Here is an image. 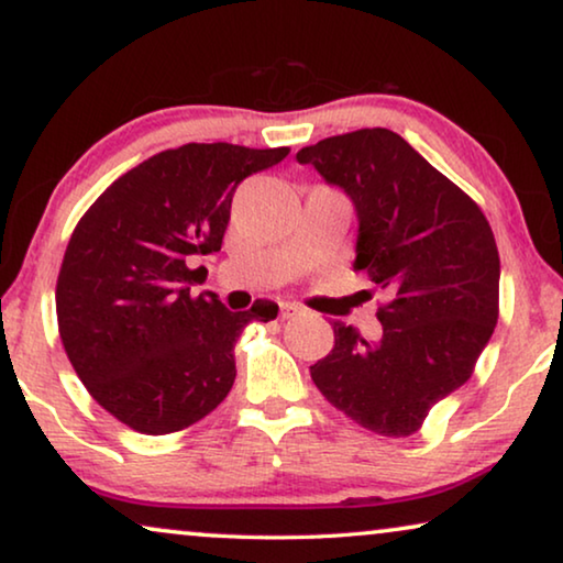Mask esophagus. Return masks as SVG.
<instances>
[{
  "instance_id": "1",
  "label": "esophagus",
  "mask_w": 563,
  "mask_h": 563,
  "mask_svg": "<svg viewBox=\"0 0 563 563\" xmlns=\"http://www.w3.org/2000/svg\"><path fill=\"white\" fill-rule=\"evenodd\" d=\"M300 313H303V308H300L298 303H288V300H283V303H280V316L283 318H296Z\"/></svg>"
}]
</instances>
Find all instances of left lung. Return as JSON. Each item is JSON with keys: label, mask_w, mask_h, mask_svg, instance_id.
Returning <instances> with one entry per match:
<instances>
[{"label": "left lung", "mask_w": 563, "mask_h": 563, "mask_svg": "<svg viewBox=\"0 0 563 563\" xmlns=\"http://www.w3.org/2000/svg\"><path fill=\"white\" fill-rule=\"evenodd\" d=\"M354 205V271L389 303L382 339L333 323V349L310 379L366 430L407 438L463 387L498 323L500 257L481 207L399 133L362 129L300 148Z\"/></svg>", "instance_id": "obj_1"}]
</instances>
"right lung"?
Instances as JSON below:
<instances>
[{
  "label": "right lung",
  "mask_w": 563,
  "mask_h": 563,
  "mask_svg": "<svg viewBox=\"0 0 563 563\" xmlns=\"http://www.w3.org/2000/svg\"><path fill=\"white\" fill-rule=\"evenodd\" d=\"M288 148L217 141L146 158L82 214L57 278V325L75 374L131 430L169 434L228 397L234 343L275 303L232 313L205 292L197 255L222 247L242 179L280 164Z\"/></svg>",
  "instance_id": "add662e5"
}]
</instances>
